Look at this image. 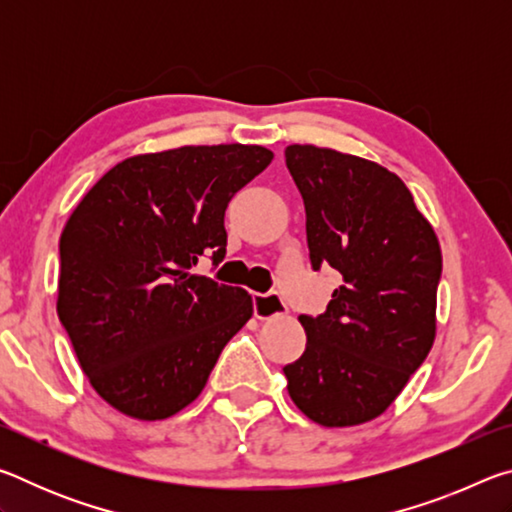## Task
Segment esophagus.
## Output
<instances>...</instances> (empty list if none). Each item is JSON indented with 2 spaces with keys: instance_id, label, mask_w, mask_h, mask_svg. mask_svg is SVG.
Wrapping results in <instances>:
<instances>
[{
  "instance_id": "34e87169",
  "label": "esophagus",
  "mask_w": 512,
  "mask_h": 512,
  "mask_svg": "<svg viewBox=\"0 0 512 512\" xmlns=\"http://www.w3.org/2000/svg\"><path fill=\"white\" fill-rule=\"evenodd\" d=\"M253 309L257 318H273L282 316L287 311V305L280 298V293H255L253 296Z\"/></svg>"
}]
</instances>
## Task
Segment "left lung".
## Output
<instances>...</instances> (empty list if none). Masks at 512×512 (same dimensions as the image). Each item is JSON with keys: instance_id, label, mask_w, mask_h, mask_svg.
<instances>
[{"instance_id": "obj_1", "label": "left lung", "mask_w": 512, "mask_h": 512, "mask_svg": "<svg viewBox=\"0 0 512 512\" xmlns=\"http://www.w3.org/2000/svg\"><path fill=\"white\" fill-rule=\"evenodd\" d=\"M284 158L305 201L311 268L332 266L343 282L325 314L300 316L307 348L282 370L307 418L352 427L384 413L427 359L443 255L395 173L311 144Z\"/></svg>"}]
</instances>
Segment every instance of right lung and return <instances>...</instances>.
<instances>
[{
    "label": "right lung",
    "instance_id": "right-lung-1",
    "mask_svg": "<svg viewBox=\"0 0 512 512\" xmlns=\"http://www.w3.org/2000/svg\"><path fill=\"white\" fill-rule=\"evenodd\" d=\"M273 160L264 146H183L119 162L60 235L58 318L90 384L117 411L164 420L192 404L253 316L241 287L192 275L219 266L225 207Z\"/></svg>",
    "mask_w": 512,
    "mask_h": 512
}]
</instances>
